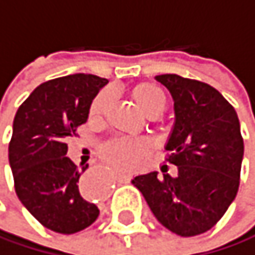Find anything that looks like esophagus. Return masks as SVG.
Returning <instances> with one entry per match:
<instances>
[{"label":"esophagus","mask_w":255,"mask_h":255,"mask_svg":"<svg viewBox=\"0 0 255 255\" xmlns=\"http://www.w3.org/2000/svg\"><path fill=\"white\" fill-rule=\"evenodd\" d=\"M119 183H128L130 181V175H119L118 177ZM81 189L90 195H94L97 198H101L106 195V184L103 183V178L95 174L94 171H89L84 177V183L81 186Z\"/></svg>","instance_id":"1"}]
</instances>
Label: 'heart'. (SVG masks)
Instances as JSON below:
<instances>
[{"label":"heart","mask_w":255,"mask_h":255,"mask_svg":"<svg viewBox=\"0 0 255 255\" xmlns=\"http://www.w3.org/2000/svg\"><path fill=\"white\" fill-rule=\"evenodd\" d=\"M131 95L139 110L148 118H157L166 110L168 100L165 92L152 83H140L134 86ZM110 92L100 94L90 107V116L100 118L110 103ZM146 154L148 143L145 139H116L106 143L101 151V155L107 163L124 172L133 171Z\"/></svg>","instance_id":"heart-1"}]
</instances>
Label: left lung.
<instances>
[{"instance_id": "obj_1", "label": "left lung", "mask_w": 255, "mask_h": 255, "mask_svg": "<svg viewBox=\"0 0 255 255\" xmlns=\"http://www.w3.org/2000/svg\"><path fill=\"white\" fill-rule=\"evenodd\" d=\"M174 100L175 122L166 149L177 175L155 171L131 183L169 231L190 238L209 231L239 190L244 139L234 107L207 83L177 74L157 75ZM168 166H161L166 172Z\"/></svg>"}]
</instances>
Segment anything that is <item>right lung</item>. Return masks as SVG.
<instances>
[{
  "instance_id": "right-lung-1",
  "label": "right lung",
  "mask_w": 255,
  "mask_h": 255,
  "mask_svg": "<svg viewBox=\"0 0 255 255\" xmlns=\"http://www.w3.org/2000/svg\"><path fill=\"white\" fill-rule=\"evenodd\" d=\"M109 83L92 74H72L37 86L17 109L8 143L14 190L24 207L48 230L78 233L100 209L81 189V172L66 157L68 139L87 121L89 109Z\"/></svg>"
}]
</instances>
